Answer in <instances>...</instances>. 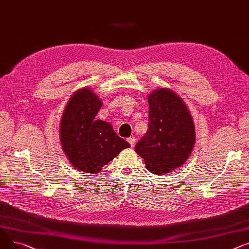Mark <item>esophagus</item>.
Instances as JSON below:
<instances>
[{"label":"esophagus","mask_w":249,"mask_h":249,"mask_svg":"<svg viewBox=\"0 0 249 249\" xmlns=\"http://www.w3.org/2000/svg\"><path fill=\"white\" fill-rule=\"evenodd\" d=\"M127 142H129V144L131 145V147H134L135 143H136V138L135 137H130L127 139Z\"/></svg>","instance_id":"esophagus-1"}]
</instances>
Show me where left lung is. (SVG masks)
Here are the masks:
<instances>
[{"label":"left lung","mask_w":249,"mask_h":249,"mask_svg":"<svg viewBox=\"0 0 249 249\" xmlns=\"http://www.w3.org/2000/svg\"><path fill=\"white\" fill-rule=\"evenodd\" d=\"M149 130L137 142L136 153L155 175H166L185 164L195 141V124L184 100L167 87L148 95Z\"/></svg>","instance_id":"obj_1"}]
</instances>
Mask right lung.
Segmentation results:
<instances>
[{
  "instance_id": "right-lung-1",
  "label": "right lung",
  "mask_w": 249,
  "mask_h": 249,
  "mask_svg": "<svg viewBox=\"0 0 249 249\" xmlns=\"http://www.w3.org/2000/svg\"><path fill=\"white\" fill-rule=\"evenodd\" d=\"M102 106L89 87L73 93L62 113L59 128L61 147L68 162L83 173L97 174L130 144L115 134L112 125L94 120Z\"/></svg>"
}]
</instances>
